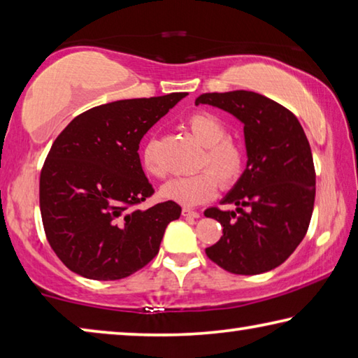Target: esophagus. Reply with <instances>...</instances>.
Segmentation results:
<instances>
[{
  "label": "esophagus",
  "mask_w": 358,
  "mask_h": 358,
  "mask_svg": "<svg viewBox=\"0 0 358 358\" xmlns=\"http://www.w3.org/2000/svg\"><path fill=\"white\" fill-rule=\"evenodd\" d=\"M181 215L186 218H201V213L196 212V210H191V208H183L181 210Z\"/></svg>",
  "instance_id": "obj_1"
}]
</instances>
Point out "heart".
<instances>
[{
  "label": "heart",
  "instance_id": "1",
  "mask_svg": "<svg viewBox=\"0 0 358 358\" xmlns=\"http://www.w3.org/2000/svg\"><path fill=\"white\" fill-rule=\"evenodd\" d=\"M186 129L203 146L197 167L208 170L167 181L161 188V197L192 207L212 199L218 191V181L223 188H231L241 178L245 156L237 141L226 138L224 126L210 113L199 111L191 115L186 121ZM141 166L152 177L161 178L166 173L159 162L155 141L146 143L141 150Z\"/></svg>",
  "mask_w": 358,
  "mask_h": 358
}]
</instances>
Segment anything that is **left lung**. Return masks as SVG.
I'll use <instances>...</instances> for the list:
<instances>
[{
    "label": "left lung",
    "instance_id": "1",
    "mask_svg": "<svg viewBox=\"0 0 358 358\" xmlns=\"http://www.w3.org/2000/svg\"><path fill=\"white\" fill-rule=\"evenodd\" d=\"M243 124L247 167L221 201L234 210L207 208L223 236L207 257L232 274L255 275L280 266L308 232L315 201V170L308 137L285 106L250 90L202 94Z\"/></svg>",
    "mask_w": 358,
    "mask_h": 358
}]
</instances>
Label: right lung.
Masks as SVG:
<instances>
[{
	"mask_svg": "<svg viewBox=\"0 0 358 358\" xmlns=\"http://www.w3.org/2000/svg\"><path fill=\"white\" fill-rule=\"evenodd\" d=\"M185 97L177 92L90 108L55 138L39 178V208L50 247L68 269L92 280H119L156 257L181 207L167 201L135 208L155 192L138 145Z\"/></svg>",
	"mask_w": 358,
	"mask_h": 358,
	"instance_id": "add662e5",
	"label": "right lung"
}]
</instances>
